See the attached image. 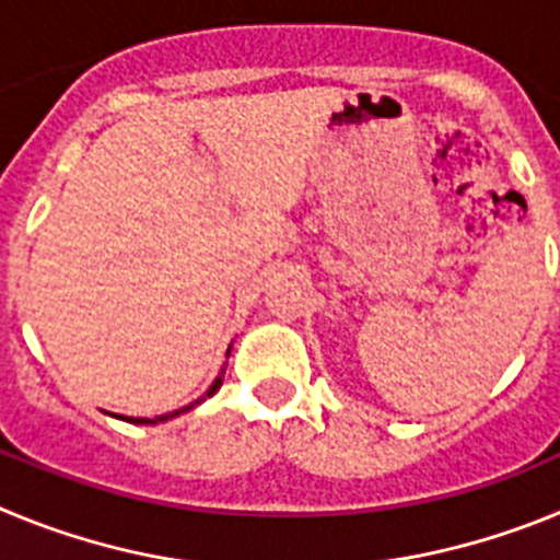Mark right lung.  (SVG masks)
<instances>
[{
	"label": "right lung",
	"instance_id": "obj_1",
	"mask_svg": "<svg viewBox=\"0 0 560 560\" xmlns=\"http://www.w3.org/2000/svg\"><path fill=\"white\" fill-rule=\"evenodd\" d=\"M226 355H230V350H226ZM224 373H226V368H221V373H219V378L212 381L210 384V389H207L205 395H201V398H196L192 400V404H187V407H182V409H176V412H167V415H160V418H126V415H114V418H120V420H128V423H165V420H173V418H179V415H185V412H190V409H196L199 407V404H205L207 398H212V395L219 393L221 389V384H224Z\"/></svg>",
	"mask_w": 560,
	"mask_h": 560
}]
</instances>
